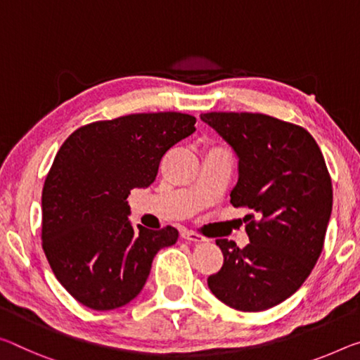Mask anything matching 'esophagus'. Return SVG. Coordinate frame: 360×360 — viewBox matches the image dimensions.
I'll return each instance as SVG.
<instances>
[{"label": "esophagus", "mask_w": 360, "mask_h": 360, "mask_svg": "<svg viewBox=\"0 0 360 360\" xmlns=\"http://www.w3.org/2000/svg\"><path fill=\"white\" fill-rule=\"evenodd\" d=\"M181 237L184 238V240L192 242V243H202V242H205V237H202L200 233H197V232H193V231H187V229L181 231Z\"/></svg>", "instance_id": "obj_1"}]
</instances>
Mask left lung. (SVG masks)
<instances>
[{"label":"left lung","instance_id":"8db88e82","mask_svg":"<svg viewBox=\"0 0 360 360\" xmlns=\"http://www.w3.org/2000/svg\"><path fill=\"white\" fill-rule=\"evenodd\" d=\"M200 118L238 158L231 203L259 218L248 214L245 248L216 240L224 262L208 277V287L233 309L266 311L304 283L322 253L333 203L327 165L312 136L293 123L248 112Z\"/></svg>","mask_w":360,"mask_h":360}]
</instances>
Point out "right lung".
Returning a JSON list of instances; mask_svg holds the SVG:
<instances>
[{"label":"right lung","instance_id":"obj_1","mask_svg":"<svg viewBox=\"0 0 360 360\" xmlns=\"http://www.w3.org/2000/svg\"><path fill=\"white\" fill-rule=\"evenodd\" d=\"M195 122L179 112L96 122L73 131L57 152L41 195L43 250L57 281L83 306L128 304L155 255L178 240L171 226L134 229L127 198L155 181L160 160Z\"/></svg>","mask_w":360,"mask_h":360}]
</instances>
